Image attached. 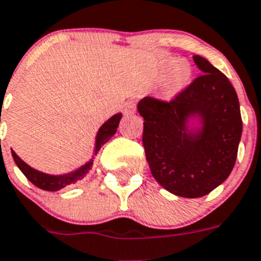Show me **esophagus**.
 <instances>
[{"label":"esophagus","instance_id":"1","mask_svg":"<svg viewBox=\"0 0 261 261\" xmlns=\"http://www.w3.org/2000/svg\"><path fill=\"white\" fill-rule=\"evenodd\" d=\"M135 111H137V103L135 102H128V103L124 105V115H133V114H135Z\"/></svg>","mask_w":261,"mask_h":261}]
</instances>
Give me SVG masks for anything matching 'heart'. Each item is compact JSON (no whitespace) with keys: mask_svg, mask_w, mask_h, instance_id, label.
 <instances>
[{"mask_svg":"<svg viewBox=\"0 0 261 261\" xmlns=\"http://www.w3.org/2000/svg\"><path fill=\"white\" fill-rule=\"evenodd\" d=\"M174 62L172 60L167 61L164 63L163 69L167 70ZM192 78V66L190 62L186 60H179L174 63V66L168 71L166 80L163 83V97L164 98H174L179 93H181Z\"/></svg>","mask_w":261,"mask_h":261,"instance_id":"1","label":"heart"}]
</instances>
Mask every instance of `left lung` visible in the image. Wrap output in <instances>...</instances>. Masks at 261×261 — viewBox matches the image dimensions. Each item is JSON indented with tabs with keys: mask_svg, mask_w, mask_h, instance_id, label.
I'll return each mask as SVG.
<instances>
[{
	"mask_svg": "<svg viewBox=\"0 0 261 261\" xmlns=\"http://www.w3.org/2000/svg\"><path fill=\"white\" fill-rule=\"evenodd\" d=\"M194 61L203 74L174 99L146 97L138 103L151 174L183 198L204 196L228 178L243 131L238 94L228 78L203 57Z\"/></svg>",
	"mask_w": 261,
	"mask_h": 261,
	"instance_id": "obj_1",
	"label": "left lung"
}]
</instances>
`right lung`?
Here are the masks:
<instances>
[{
    "label": "right lung",
    "instance_id": "1",
    "mask_svg": "<svg viewBox=\"0 0 261 261\" xmlns=\"http://www.w3.org/2000/svg\"><path fill=\"white\" fill-rule=\"evenodd\" d=\"M120 118H122V114H115V115H113L110 119H107L106 122L99 127V130H98L97 133V138H95V148H94L93 158L85 164H82L81 167L76 168V170L69 172V174L50 175L38 171L36 168L30 167L29 164H26L25 162L12 150L13 159H14L15 164L18 166L19 170L22 171V174L32 181L33 185L37 186V187L41 188V190H45V191H58L61 188L66 187V186L69 185H73L75 181L83 179V176L91 170L94 156L98 154V151L100 150V147H102V146H103V144L117 133Z\"/></svg>",
    "mask_w": 261,
    "mask_h": 261
}]
</instances>
